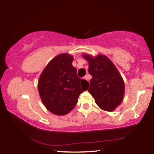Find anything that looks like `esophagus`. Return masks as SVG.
<instances>
[{
    "mask_svg": "<svg viewBox=\"0 0 154 154\" xmlns=\"http://www.w3.org/2000/svg\"><path fill=\"white\" fill-rule=\"evenodd\" d=\"M84 79H85V80H87L88 82H89L90 81V76L89 75H85V76L84 77Z\"/></svg>",
    "mask_w": 154,
    "mask_h": 154,
    "instance_id": "esophagus-1",
    "label": "esophagus"
}]
</instances>
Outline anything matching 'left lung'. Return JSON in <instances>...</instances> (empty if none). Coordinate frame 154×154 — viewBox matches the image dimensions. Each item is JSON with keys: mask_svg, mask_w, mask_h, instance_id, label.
Listing matches in <instances>:
<instances>
[{"mask_svg": "<svg viewBox=\"0 0 154 154\" xmlns=\"http://www.w3.org/2000/svg\"><path fill=\"white\" fill-rule=\"evenodd\" d=\"M82 56L88 61V72L92 75L88 92L102 110L113 111L124 100L125 85L121 74L104 54L93 56L83 54Z\"/></svg>", "mask_w": 154, "mask_h": 154, "instance_id": "8db88e82", "label": "left lung"}]
</instances>
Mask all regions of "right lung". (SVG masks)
<instances>
[{
    "label": "right lung",
    "instance_id": "obj_1",
    "mask_svg": "<svg viewBox=\"0 0 154 154\" xmlns=\"http://www.w3.org/2000/svg\"><path fill=\"white\" fill-rule=\"evenodd\" d=\"M73 56L62 53L51 60L40 75L38 91L43 105L56 116H65L77 105L89 83L78 77Z\"/></svg>",
    "mask_w": 154,
    "mask_h": 154
}]
</instances>
